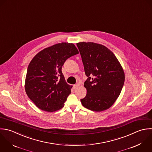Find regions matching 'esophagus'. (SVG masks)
Here are the masks:
<instances>
[{
  "mask_svg": "<svg viewBox=\"0 0 152 152\" xmlns=\"http://www.w3.org/2000/svg\"><path fill=\"white\" fill-rule=\"evenodd\" d=\"M79 86V85H77V84H76V85H73V88L75 89H77Z\"/></svg>",
  "mask_w": 152,
  "mask_h": 152,
  "instance_id": "1",
  "label": "esophagus"
}]
</instances>
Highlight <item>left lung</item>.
Wrapping results in <instances>:
<instances>
[{"label": "left lung", "instance_id": "obj_1", "mask_svg": "<svg viewBox=\"0 0 152 152\" xmlns=\"http://www.w3.org/2000/svg\"><path fill=\"white\" fill-rule=\"evenodd\" d=\"M84 66L86 96L82 105L93 111L110 108L116 101L123 87L125 75L114 54L105 46L93 42L76 44Z\"/></svg>", "mask_w": 152, "mask_h": 152}]
</instances>
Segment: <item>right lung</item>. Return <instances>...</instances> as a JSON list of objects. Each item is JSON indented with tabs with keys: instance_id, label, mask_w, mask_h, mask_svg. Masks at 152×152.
I'll list each match as a JSON object with an SVG mask.
<instances>
[{
	"instance_id": "right-lung-1",
	"label": "right lung",
	"mask_w": 152,
	"mask_h": 152,
	"mask_svg": "<svg viewBox=\"0 0 152 152\" xmlns=\"http://www.w3.org/2000/svg\"><path fill=\"white\" fill-rule=\"evenodd\" d=\"M78 53L73 43L61 42L43 49L32 59L25 90L39 109L51 113L64 107L72 86L66 83L61 67L67 58Z\"/></svg>"
}]
</instances>
